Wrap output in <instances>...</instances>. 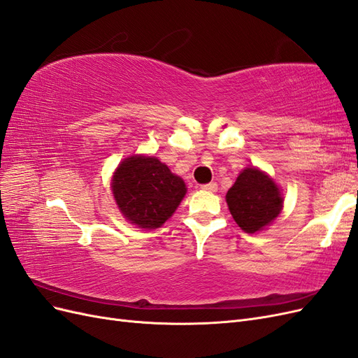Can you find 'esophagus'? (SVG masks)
<instances>
[{"label": "esophagus", "mask_w": 358, "mask_h": 358, "mask_svg": "<svg viewBox=\"0 0 358 358\" xmlns=\"http://www.w3.org/2000/svg\"><path fill=\"white\" fill-rule=\"evenodd\" d=\"M201 189H204V191H209V192H215L216 189H218V185H216V182L204 183V185H201Z\"/></svg>", "instance_id": "esophagus-1"}]
</instances>
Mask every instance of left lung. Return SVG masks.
Here are the masks:
<instances>
[{"mask_svg": "<svg viewBox=\"0 0 358 358\" xmlns=\"http://www.w3.org/2000/svg\"><path fill=\"white\" fill-rule=\"evenodd\" d=\"M225 199L234 221L246 233L263 230L279 215L284 201L275 182L257 169H245Z\"/></svg>", "mask_w": 358, "mask_h": 358, "instance_id": "8db88e82", "label": "left lung"}]
</instances>
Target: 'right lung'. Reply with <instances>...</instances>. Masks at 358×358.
<instances>
[{"label":"right lung","instance_id":"1","mask_svg":"<svg viewBox=\"0 0 358 358\" xmlns=\"http://www.w3.org/2000/svg\"><path fill=\"white\" fill-rule=\"evenodd\" d=\"M112 191L128 221L142 229H158L176 210L187 188L159 159L131 157L116 169Z\"/></svg>","mask_w":358,"mask_h":358}]
</instances>
